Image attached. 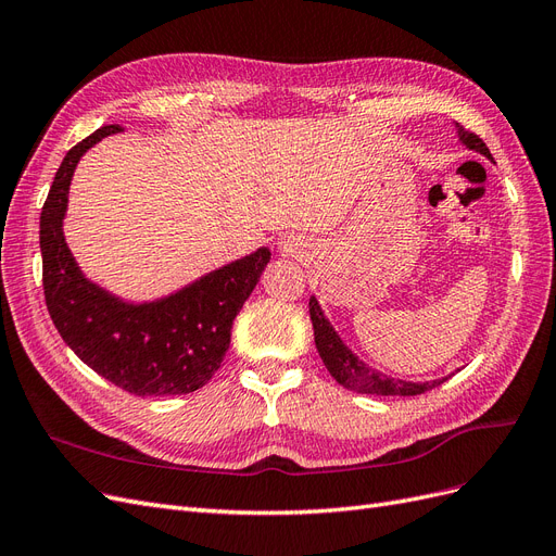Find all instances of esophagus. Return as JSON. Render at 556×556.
<instances>
[{
  "label": "esophagus",
  "mask_w": 556,
  "mask_h": 556,
  "mask_svg": "<svg viewBox=\"0 0 556 556\" xmlns=\"http://www.w3.org/2000/svg\"><path fill=\"white\" fill-rule=\"evenodd\" d=\"M278 248H280V252L282 255H290V257H301L304 255V243L301 241H296V239H282L280 243H278Z\"/></svg>",
  "instance_id": "obj_1"
}]
</instances>
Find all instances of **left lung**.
Wrapping results in <instances>:
<instances>
[{"instance_id": "left-lung-1", "label": "left lung", "mask_w": 556, "mask_h": 556, "mask_svg": "<svg viewBox=\"0 0 556 556\" xmlns=\"http://www.w3.org/2000/svg\"><path fill=\"white\" fill-rule=\"evenodd\" d=\"M457 137L468 150H476V153L492 160L490 148L484 146V141L478 137V134L464 129L459 123H457ZM308 311H311L315 348L319 352V357H323L327 371L333 376V380L348 387V390L359 392V394H380V396H415V394H425L447 380V378H439L429 382H408V380H396L384 374H378L376 368L366 366L355 352L343 343L341 336L336 333V329L325 317V311L319 308L315 296H311L308 301Z\"/></svg>"}]
</instances>
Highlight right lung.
Here are the masks:
<instances>
[{
  "instance_id": "add662e5",
  "label": "right lung",
  "mask_w": 556,
  "mask_h": 556,
  "mask_svg": "<svg viewBox=\"0 0 556 556\" xmlns=\"http://www.w3.org/2000/svg\"><path fill=\"white\" fill-rule=\"evenodd\" d=\"M117 131L121 125H104L74 146L50 185L39 225L46 306L80 362L121 390L137 396L190 394L220 368L233 317L255 290L271 250L260 248L143 304L123 301L88 280L64 241L62 223L78 160Z\"/></svg>"
}]
</instances>
